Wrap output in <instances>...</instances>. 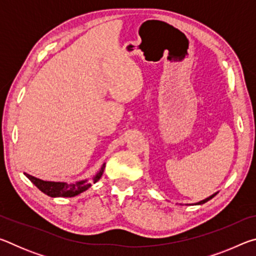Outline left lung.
<instances>
[{
	"label": "left lung",
	"instance_id": "1",
	"mask_svg": "<svg viewBox=\"0 0 256 256\" xmlns=\"http://www.w3.org/2000/svg\"><path fill=\"white\" fill-rule=\"evenodd\" d=\"M216 193H214V194H212L211 196H209V198H204V200H202V201H200V202H198V203H196V204H203V203H206V202H208L209 200H211L212 198H214V196H216Z\"/></svg>",
	"mask_w": 256,
	"mask_h": 256
}]
</instances>
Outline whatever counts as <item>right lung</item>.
<instances>
[{
  "label": "right lung",
  "mask_w": 256,
  "mask_h": 256,
  "mask_svg": "<svg viewBox=\"0 0 256 256\" xmlns=\"http://www.w3.org/2000/svg\"><path fill=\"white\" fill-rule=\"evenodd\" d=\"M106 164H102V166L96 175L94 176L92 182L96 183L99 180L104 172V170H105ZM24 175L28 177L29 180L32 183L37 186L42 193H45L46 196H48L50 198H73L80 194L84 190H88L90 186H92V183L88 182V180H79L76 182V183H66V182H50V180H42L37 178V177H34L32 175L24 172Z\"/></svg>",
  "instance_id": "add662e5"
}]
</instances>
